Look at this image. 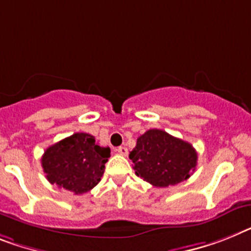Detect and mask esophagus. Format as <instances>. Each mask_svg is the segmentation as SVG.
Returning a JSON list of instances; mask_svg holds the SVG:
<instances>
[{
	"mask_svg": "<svg viewBox=\"0 0 251 251\" xmlns=\"http://www.w3.org/2000/svg\"><path fill=\"white\" fill-rule=\"evenodd\" d=\"M117 152L119 155L127 156V155H128V149L126 148V146H119V148H117Z\"/></svg>",
	"mask_w": 251,
	"mask_h": 251,
	"instance_id": "1",
	"label": "esophagus"
}]
</instances>
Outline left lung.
<instances>
[{"label":"left lung","instance_id":"obj_1","mask_svg":"<svg viewBox=\"0 0 251 251\" xmlns=\"http://www.w3.org/2000/svg\"><path fill=\"white\" fill-rule=\"evenodd\" d=\"M129 159L138 177L155 187H168L190 178L198 164V152L191 144L165 130L149 129L137 138Z\"/></svg>","mask_w":251,"mask_h":251}]
</instances>
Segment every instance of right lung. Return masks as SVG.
<instances>
[{
    "instance_id": "1",
    "label": "right lung",
    "mask_w": 251,
    "mask_h": 251,
    "mask_svg": "<svg viewBox=\"0 0 251 251\" xmlns=\"http://www.w3.org/2000/svg\"><path fill=\"white\" fill-rule=\"evenodd\" d=\"M110 149L88 133H74L46 149L42 168L50 183L82 195L101 181Z\"/></svg>"
}]
</instances>
